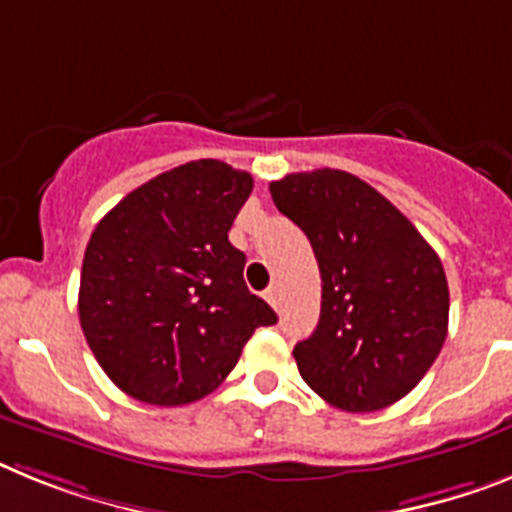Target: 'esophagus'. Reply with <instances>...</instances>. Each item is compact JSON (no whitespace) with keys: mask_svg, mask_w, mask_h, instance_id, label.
Listing matches in <instances>:
<instances>
[{"mask_svg":"<svg viewBox=\"0 0 512 512\" xmlns=\"http://www.w3.org/2000/svg\"><path fill=\"white\" fill-rule=\"evenodd\" d=\"M264 298L269 300V305H272L274 310H279V287H277V285L269 287V290L264 292Z\"/></svg>","mask_w":512,"mask_h":512,"instance_id":"34e87169","label":"esophagus"}]
</instances>
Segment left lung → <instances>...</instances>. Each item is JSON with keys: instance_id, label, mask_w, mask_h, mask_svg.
I'll list each match as a JSON object with an SVG mask.
<instances>
[{"instance_id": "left-lung-1", "label": "left lung", "mask_w": 512, "mask_h": 512, "mask_svg": "<svg viewBox=\"0 0 512 512\" xmlns=\"http://www.w3.org/2000/svg\"><path fill=\"white\" fill-rule=\"evenodd\" d=\"M269 191L321 269V318L292 349L303 381L344 412L396 404L448 334L438 253L386 196L344 170L290 173Z\"/></svg>"}]
</instances>
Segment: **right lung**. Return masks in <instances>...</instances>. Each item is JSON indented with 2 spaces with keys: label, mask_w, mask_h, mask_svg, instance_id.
Wrapping results in <instances>:
<instances>
[{
  "label": "right lung",
  "mask_w": 512,
  "mask_h": 512,
  "mask_svg": "<svg viewBox=\"0 0 512 512\" xmlns=\"http://www.w3.org/2000/svg\"><path fill=\"white\" fill-rule=\"evenodd\" d=\"M253 178L220 160L165 170L126 194L85 248L80 323L95 360L131 399L199 401L277 313L243 282L227 240Z\"/></svg>",
  "instance_id": "1"
}]
</instances>
